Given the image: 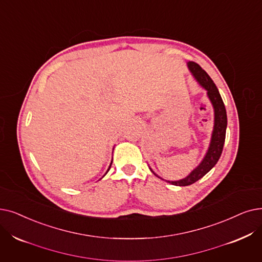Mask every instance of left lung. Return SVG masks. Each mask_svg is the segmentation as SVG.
Returning a JSON list of instances; mask_svg holds the SVG:
<instances>
[{
  "label": "left lung",
  "mask_w": 262,
  "mask_h": 262,
  "mask_svg": "<svg viewBox=\"0 0 262 262\" xmlns=\"http://www.w3.org/2000/svg\"><path fill=\"white\" fill-rule=\"evenodd\" d=\"M187 67L195 78L197 83L207 91L208 98L210 99L213 110H214V124L213 129L211 134V140L210 144L207 150L206 155L202 158L200 164L192 170V171L184 179L179 181H168L165 180L168 183L177 185V186H187L192 183H195L198 180H200L202 177L206 176L210 170L219 162V159L222 155L223 147L225 143V137H226V128H227V113L226 108L224 105V101L222 99V96L219 92L217 88H216L215 83L213 82L210 76L204 72L202 68L195 62H187ZM151 171L159 179L164 180L159 176H157L151 167H149Z\"/></svg>",
  "instance_id": "left-lung-1"
}]
</instances>
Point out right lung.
Wrapping results in <instances>:
<instances>
[{
  "instance_id": "1",
  "label": "right lung",
  "mask_w": 262,
  "mask_h": 262,
  "mask_svg": "<svg viewBox=\"0 0 262 262\" xmlns=\"http://www.w3.org/2000/svg\"><path fill=\"white\" fill-rule=\"evenodd\" d=\"M111 164H112V162H111V163H110V166H109V168H108V170H107V172H108V171H109V169H110V167H111ZM107 172H106V173H105V174H107ZM105 174H104V176H105Z\"/></svg>"
}]
</instances>
